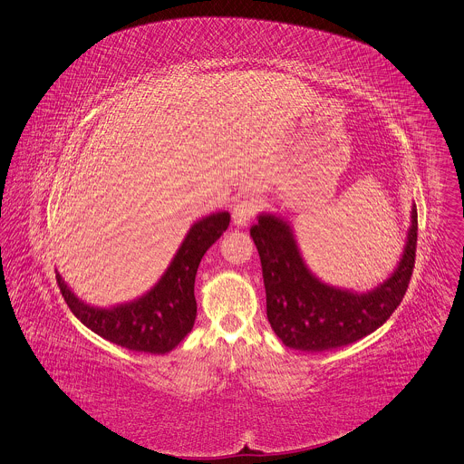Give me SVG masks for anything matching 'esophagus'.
Listing matches in <instances>:
<instances>
[{"label":"esophagus","mask_w":464,"mask_h":464,"mask_svg":"<svg viewBox=\"0 0 464 464\" xmlns=\"http://www.w3.org/2000/svg\"><path fill=\"white\" fill-rule=\"evenodd\" d=\"M256 209H258L256 200H253V198H242V200H238V202L233 206V211H231V215H233V224H235L237 227L247 226V224L253 220V217L256 215Z\"/></svg>","instance_id":"obj_1"}]
</instances>
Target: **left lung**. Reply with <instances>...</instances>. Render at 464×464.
Instances as JSON below:
<instances>
[{
    "instance_id": "left-lung-1",
    "label": "left lung",
    "mask_w": 464,
    "mask_h": 464,
    "mask_svg": "<svg viewBox=\"0 0 464 464\" xmlns=\"http://www.w3.org/2000/svg\"><path fill=\"white\" fill-rule=\"evenodd\" d=\"M256 220L249 233L262 262L267 320L284 345L322 353L354 343L380 329L401 304L416 260V204L398 266L389 278L363 293L318 278L285 217L258 213Z\"/></svg>"
}]
</instances>
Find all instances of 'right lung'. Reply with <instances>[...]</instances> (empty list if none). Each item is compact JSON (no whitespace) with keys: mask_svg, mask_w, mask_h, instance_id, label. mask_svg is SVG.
Instances as JSON below:
<instances>
[{"mask_svg":"<svg viewBox=\"0 0 464 464\" xmlns=\"http://www.w3.org/2000/svg\"><path fill=\"white\" fill-rule=\"evenodd\" d=\"M227 211L197 220L162 276L144 295L110 307L90 305L57 273V284L75 318L97 336L135 353L166 354L193 329L197 318L195 276L204 253L227 229Z\"/></svg>","mask_w":464,"mask_h":464,"instance_id":"add662e5","label":"right lung"}]
</instances>
